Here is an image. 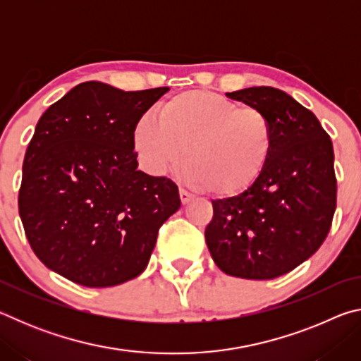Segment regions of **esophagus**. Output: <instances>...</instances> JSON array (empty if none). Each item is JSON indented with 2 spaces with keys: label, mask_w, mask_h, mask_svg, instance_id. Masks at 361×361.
<instances>
[{
  "label": "esophagus",
  "mask_w": 361,
  "mask_h": 361,
  "mask_svg": "<svg viewBox=\"0 0 361 361\" xmlns=\"http://www.w3.org/2000/svg\"><path fill=\"white\" fill-rule=\"evenodd\" d=\"M180 199H181V204L186 205V204H189L194 199V195L189 194L188 191H185V189H180Z\"/></svg>",
  "instance_id": "1"
}]
</instances>
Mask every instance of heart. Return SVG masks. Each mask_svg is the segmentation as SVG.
<instances>
[{
	"label": "heart",
	"instance_id": "b5f03b06",
	"mask_svg": "<svg viewBox=\"0 0 361 361\" xmlns=\"http://www.w3.org/2000/svg\"><path fill=\"white\" fill-rule=\"evenodd\" d=\"M132 142L151 173L164 175L183 159V178L189 186L235 197L264 172L276 132L259 108L240 106L210 90H186L164 100L157 118L142 116Z\"/></svg>",
	"mask_w": 361,
	"mask_h": 361
}]
</instances>
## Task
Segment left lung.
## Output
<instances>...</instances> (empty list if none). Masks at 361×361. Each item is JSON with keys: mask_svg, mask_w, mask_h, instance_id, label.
I'll return each mask as SVG.
<instances>
[{"mask_svg": "<svg viewBox=\"0 0 361 361\" xmlns=\"http://www.w3.org/2000/svg\"><path fill=\"white\" fill-rule=\"evenodd\" d=\"M226 95L262 109L276 143L248 191L212 200L205 242L228 276L276 279L309 259L331 228L338 191L333 143L315 114L283 90L261 85Z\"/></svg>", "mask_w": 361, "mask_h": 361, "instance_id": "1", "label": "left lung"}]
</instances>
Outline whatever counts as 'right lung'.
I'll list each match as a JSON object with an SVG mask.
<instances>
[{"instance_id":"right-lung-1","label":"right lung","mask_w":361,"mask_h":361,"mask_svg":"<svg viewBox=\"0 0 361 361\" xmlns=\"http://www.w3.org/2000/svg\"><path fill=\"white\" fill-rule=\"evenodd\" d=\"M169 87L124 92L78 84L35 129L19 191V215L39 261L89 288L135 279L161 226L180 209L178 186L137 170L135 122Z\"/></svg>"}]
</instances>
